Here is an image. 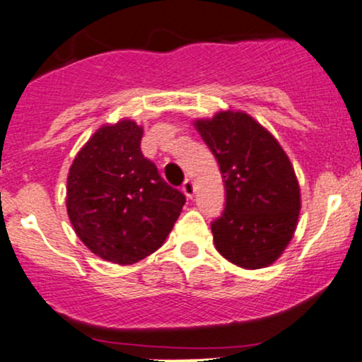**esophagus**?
<instances>
[{"instance_id":"1","label":"esophagus","mask_w":362,"mask_h":362,"mask_svg":"<svg viewBox=\"0 0 362 362\" xmlns=\"http://www.w3.org/2000/svg\"><path fill=\"white\" fill-rule=\"evenodd\" d=\"M182 192L186 194V198L191 199L194 196V182L191 180H185V182H182Z\"/></svg>"}]
</instances>
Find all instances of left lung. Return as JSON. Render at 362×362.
Segmentation results:
<instances>
[{
  "instance_id": "8db88e82",
  "label": "left lung",
  "mask_w": 362,
  "mask_h": 362,
  "mask_svg": "<svg viewBox=\"0 0 362 362\" xmlns=\"http://www.w3.org/2000/svg\"><path fill=\"white\" fill-rule=\"evenodd\" d=\"M221 170L226 204L211 223L219 255L244 269L278 259L298 226L301 194L294 168L273 134L243 111L194 123Z\"/></svg>"
}]
</instances>
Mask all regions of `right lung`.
Wrapping results in <instances>:
<instances>
[{
	"label": "right lung",
	"mask_w": 362,
	"mask_h": 362,
	"mask_svg": "<svg viewBox=\"0 0 362 362\" xmlns=\"http://www.w3.org/2000/svg\"><path fill=\"white\" fill-rule=\"evenodd\" d=\"M141 138L143 128L131 119L101 126L69 168V221L89 251L115 264L161 247L186 203L143 156Z\"/></svg>",
	"instance_id": "1"
}]
</instances>
